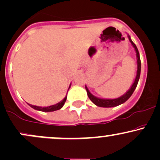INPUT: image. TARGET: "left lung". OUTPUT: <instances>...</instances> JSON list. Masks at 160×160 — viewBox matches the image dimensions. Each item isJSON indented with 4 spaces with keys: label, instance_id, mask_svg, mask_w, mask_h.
Returning <instances> with one entry per match:
<instances>
[{
    "label": "left lung",
    "instance_id": "8db88e82",
    "mask_svg": "<svg viewBox=\"0 0 160 160\" xmlns=\"http://www.w3.org/2000/svg\"><path fill=\"white\" fill-rule=\"evenodd\" d=\"M128 37V39L129 41L131 42V43L132 44L133 47L135 49V52H136V56H137V64H138V70H137V75L136 78H135V81H134L132 86H131L128 92H126V94L120 97V98H117L115 99H102V98H98L97 97L94 96L93 95H92L90 92L89 91L88 88L86 86V90L87 92V95L89 96V98L92 102L94 103L95 105L98 106V107H102V108H112V107H116V106H118L120 104L124 103L125 102L128 100V98L131 97V95H132L133 92L135 91V88L138 85V82L139 78H140V74H141V59H140V56H139V52L138 50V48L136 45L133 43L132 40H131L129 36Z\"/></svg>",
    "mask_w": 160,
    "mask_h": 160
}]
</instances>
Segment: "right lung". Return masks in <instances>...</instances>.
<instances>
[{
    "label": "right lung",
    "instance_id": "1",
    "mask_svg": "<svg viewBox=\"0 0 160 160\" xmlns=\"http://www.w3.org/2000/svg\"><path fill=\"white\" fill-rule=\"evenodd\" d=\"M70 88V87H69ZM66 99H67V95L65 96V98L62 101V102H58L56 104H54V105H51L49 106V107H45V108H41V107H38V106H34L32 105V104H29L30 107H32L34 109L38 110V111H44V112H50V111H57V110H59L63 107V105L65 104V102H66Z\"/></svg>",
    "mask_w": 160,
    "mask_h": 160
}]
</instances>
